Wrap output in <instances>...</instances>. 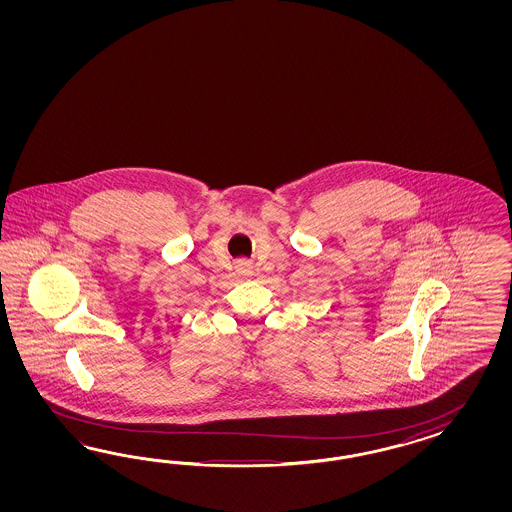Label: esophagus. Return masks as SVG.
<instances>
[{
  "instance_id": "esophagus-1",
  "label": "esophagus",
  "mask_w": 512,
  "mask_h": 512,
  "mask_svg": "<svg viewBox=\"0 0 512 512\" xmlns=\"http://www.w3.org/2000/svg\"><path fill=\"white\" fill-rule=\"evenodd\" d=\"M236 272L242 276H251L253 274V264L248 259H240L236 261Z\"/></svg>"
}]
</instances>
